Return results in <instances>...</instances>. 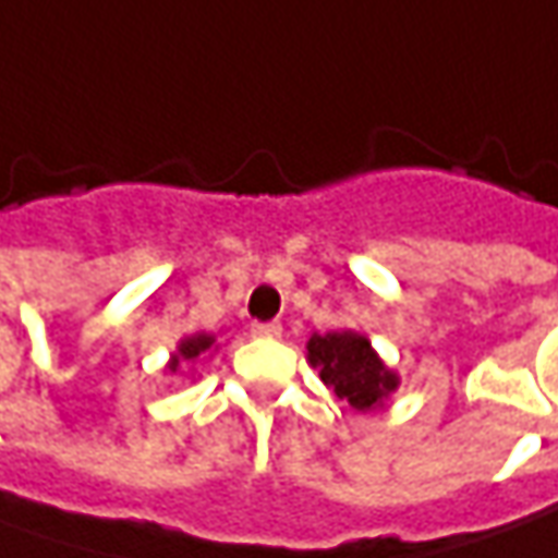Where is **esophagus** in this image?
<instances>
[{
  "label": "esophagus",
  "instance_id": "obj_1",
  "mask_svg": "<svg viewBox=\"0 0 558 558\" xmlns=\"http://www.w3.org/2000/svg\"><path fill=\"white\" fill-rule=\"evenodd\" d=\"M251 335H254V338H279V335H282V326H279V323H254V326H251Z\"/></svg>",
  "mask_w": 558,
  "mask_h": 558
}]
</instances>
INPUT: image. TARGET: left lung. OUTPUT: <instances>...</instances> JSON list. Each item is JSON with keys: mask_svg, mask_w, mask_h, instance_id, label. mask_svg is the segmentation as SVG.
Masks as SVG:
<instances>
[{"mask_svg": "<svg viewBox=\"0 0 558 558\" xmlns=\"http://www.w3.org/2000/svg\"><path fill=\"white\" fill-rule=\"evenodd\" d=\"M307 360L319 378L356 413L381 410L385 400L400 388V375L378 356L373 341L356 329L313 332L307 341Z\"/></svg>", "mask_w": 558, "mask_h": 558, "instance_id": "8db88e82", "label": "left lung"}]
</instances>
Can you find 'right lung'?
<instances>
[{
  "mask_svg": "<svg viewBox=\"0 0 558 558\" xmlns=\"http://www.w3.org/2000/svg\"><path fill=\"white\" fill-rule=\"evenodd\" d=\"M217 351V335L210 332H192L183 335L173 348V354L167 360L163 373H183L185 366H195L204 354H214Z\"/></svg>",
  "mask_w": 558,
  "mask_h": 558,
  "instance_id": "add662e5",
  "label": "right lung"
}]
</instances>
